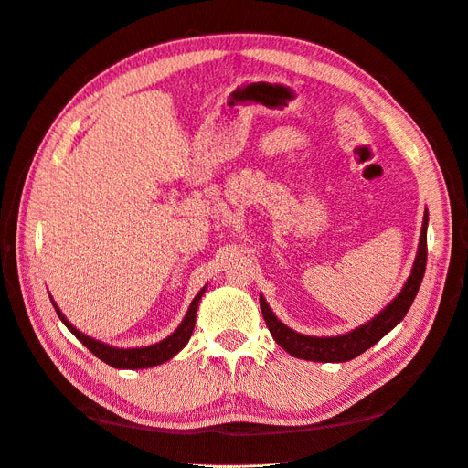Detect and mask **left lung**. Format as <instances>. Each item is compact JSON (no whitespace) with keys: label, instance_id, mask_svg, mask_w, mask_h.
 <instances>
[{"label":"left lung","instance_id":"1","mask_svg":"<svg viewBox=\"0 0 468 468\" xmlns=\"http://www.w3.org/2000/svg\"><path fill=\"white\" fill-rule=\"evenodd\" d=\"M426 263H428V210L426 215H423L418 256L412 267V273H410L400 294L396 296V299L371 322L359 325V328H356L349 334L335 335V337H313V335L296 334L294 330L287 328L281 320H277L273 310L269 308V304L260 294L261 314L275 342L287 353H291L292 357L306 359V361H320V363L351 361L369 347H373L380 337H385L394 328L396 324L402 322V318L406 316L410 306H412L416 299L423 273H426Z\"/></svg>","mask_w":468,"mask_h":468}]
</instances>
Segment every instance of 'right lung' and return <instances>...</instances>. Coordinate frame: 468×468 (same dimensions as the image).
<instances>
[{
	"label": "right lung",
	"instance_id": "1",
	"mask_svg": "<svg viewBox=\"0 0 468 468\" xmlns=\"http://www.w3.org/2000/svg\"><path fill=\"white\" fill-rule=\"evenodd\" d=\"M205 289L207 287H203L199 292H197V296H195L189 310H187L186 318H183V322L179 324V328L172 335H167L165 339H162L160 344H154V346H148V347H133V349L112 347V346L99 342V339H93L86 334H81L80 330H76L74 325L66 320V316L60 313V308L56 306V303H52V304L56 308V314H58V318L64 322L66 328L72 332L80 339V342L93 353L95 357L105 361L111 367H115V369H148V367L160 365V363H165L167 359H172L174 356H177V353L183 347L187 346L189 337L193 334V328H195L197 306H199V301H201Z\"/></svg>",
	"mask_w": 468,
	"mask_h": 468
}]
</instances>
